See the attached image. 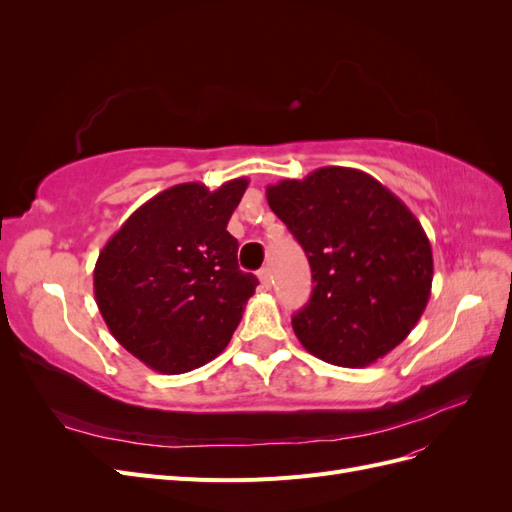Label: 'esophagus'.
<instances>
[{
    "mask_svg": "<svg viewBox=\"0 0 512 512\" xmlns=\"http://www.w3.org/2000/svg\"><path fill=\"white\" fill-rule=\"evenodd\" d=\"M258 280H260V286L265 288V290H269V288H271V271H269V267H265V269H260V271H258Z\"/></svg>",
    "mask_w": 512,
    "mask_h": 512,
    "instance_id": "esophagus-1",
    "label": "esophagus"
}]
</instances>
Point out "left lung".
<instances>
[{
  "instance_id": "obj_1",
  "label": "left lung",
  "mask_w": 512,
  "mask_h": 512,
  "mask_svg": "<svg viewBox=\"0 0 512 512\" xmlns=\"http://www.w3.org/2000/svg\"><path fill=\"white\" fill-rule=\"evenodd\" d=\"M267 200L312 267V297L292 318L303 348L331 365L367 367L404 342L433 280L431 243L414 213L346 166L269 185Z\"/></svg>"
}]
</instances>
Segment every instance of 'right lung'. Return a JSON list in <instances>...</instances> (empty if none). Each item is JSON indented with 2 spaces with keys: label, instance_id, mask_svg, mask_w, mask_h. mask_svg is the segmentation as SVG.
Returning a JSON list of instances; mask_svg holds the SVG:
<instances>
[{
  "label": "right lung",
  "instance_id": "add662e5",
  "mask_svg": "<svg viewBox=\"0 0 512 512\" xmlns=\"http://www.w3.org/2000/svg\"><path fill=\"white\" fill-rule=\"evenodd\" d=\"M245 177L211 192L173 185L138 207L108 239L94 294L108 331L147 367L185 374L213 361L239 327L258 280L237 265L226 230Z\"/></svg>",
  "mask_w": 512,
  "mask_h": 512
}]
</instances>
